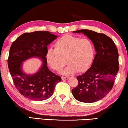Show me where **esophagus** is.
Here are the masks:
<instances>
[{"mask_svg":"<svg viewBox=\"0 0 128 128\" xmlns=\"http://www.w3.org/2000/svg\"><path fill=\"white\" fill-rule=\"evenodd\" d=\"M69 78L68 76H62V80H68Z\"/></svg>","mask_w":128,"mask_h":128,"instance_id":"1","label":"esophagus"}]
</instances>
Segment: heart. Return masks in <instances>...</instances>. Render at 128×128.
Here are the masks:
<instances>
[{
	"label": "heart",
	"mask_w": 128,
	"mask_h": 128,
	"mask_svg": "<svg viewBox=\"0 0 128 128\" xmlns=\"http://www.w3.org/2000/svg\"><path fill=\"white\" fill-rule=\"evenodd\" d=\"M54 50L46 52V60L51 68L60 71L66 64L68 67L62 71L64 75L85 72L90 66L94 54V48L88 39L66 34L55 42ZM67 62H66V60Z\"/></svg>",
	"instance_id": "heart-1"
}]
</instances>
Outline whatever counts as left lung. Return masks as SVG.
Returning <instances> with one entry per match:
<instances>
[{"label":"left lung","instance_id":"1","mask_svg":"<svg viewBox=\"0 0 128 128\" xmlns=\"http://www.w3.org/2000/svg\"><path fill=\"white\" fill-rule=\"evenodd\" d=\"M94 43L96 52L91 67L83 74L76 76L78 86L72 90L74 97L78 101L92 103L101 100L112 89L118 74V53L110 38L88 29L78 30Z\"/></svg>","mask_w":128,"mask_h":128}]
</instances>
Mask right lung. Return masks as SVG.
Returning a JSON list of instances; mask_svg holds the SVG:
<instances>
[{"label": "right lung", "mask_w": 128, "mask_h": 128, "mask_svg": "<svg viewBox=\"0 0 128 128\" xmlns=\"http://www.w3.org/2000/svg\"><path fill=\"white\" fill-rule=\"evenodd\" d=\"M57 38L48 31L24 33L10 46L8 59L9 70L16 89L27 98L47 100L53 94L56 85L62 81L60 76L48 70L46 57L47 46ZM34 56L40 58L43 64L37 73L26 74L22 70V62Z\"/></svg>", "instance_id": "obj_1"}]
</instances>
